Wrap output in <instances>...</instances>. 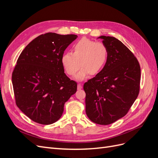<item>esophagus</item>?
<instances>
[{"instance_id":"obj_1","label":"esophagus","mask_w":158,"mask_h":158,"mask_svg":"<svg viewBox=\"0 0 158 158\" xmlns=\"http://www.w3.org/2000/svg\"><path fill=\"white\" fill-rule=\"evenodd\" d=\"M82 88V85L81 84H78V89H81Z\"/></svg>"}]
</instances>
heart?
Masks as SVG:
<instances>
[{"mask_svg": "<svg viewBox=\"0 0 158 158\" xmlns=\"http://www.w3.org/2000/svg\"><path fill=\"white\" fill-rule=\"evenodd\" d=\"M73 53L66 52L61 56V64L65 73L74 76L80 67L79 73L75 76L77 80H82L89 74H98L105 66L108 59V49L102 43L83 37L76 41L72 47Z\"/></svg>", "mask_w": 158, "mask_h": 158, "instance_id": "1", "label": "heart"}]
</instances>
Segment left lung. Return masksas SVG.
Listing matches in <instances>:
<instances>
[{"label": "left lung", "mask_w": 158, "mask_h": 158, "mask_svg": "<svg viewBox=\"0 0 158 158\" xmlns=\"http://www.w3.org/2000/svg\"><path fill=\"white\" fill-rule=\"evenodd\" d=\"M108 59L100 73L84 85L85 113L92 122L107 125L123 117L140 90V66L132 52L114 37L102 35Z\"/></svg>", "instance_id": "obj_1"}]
</instances>
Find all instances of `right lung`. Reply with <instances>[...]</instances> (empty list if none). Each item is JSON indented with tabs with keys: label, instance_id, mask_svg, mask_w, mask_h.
Listing matches in <instances>:
<instances>
[{
	"label": "right lung",
	"instance_id": "right-lung-1",
	"mask_svg": "<svg viewBox=\"0 0 158 158\" xmlns=\"http://www.w3.org/2000/svg\"><path fill=\"white\" fill-rule=\"evenodd\" d=\"M76 35L47 33L36 37L19 56L12 81L16 103L27 117L41 125L60 118L77 83L64 73L61 56Z\"/></svg>",
	"mask_w": 158,
	"mask_h": 158
}]
</instances>
